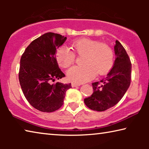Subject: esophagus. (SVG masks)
Masks as SVG:
<instances>
[{"instance_id": "1", "label": "esophagus", "mask_w": 149, "mask_h": 149, "mask_svg": "<svg viewBox=\"0 0 149 149\" xmlns=\"http://www.w3.org/2000/svg\"><path fill=\"white\" fill-rule=\"evenodd\" d=\"M81 84H79V83H76V82H73L72 83V86L73 87H77V86H79Z\"/></svg>"}]
</instances>
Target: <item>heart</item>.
<instances>
[{"label":"heart","mask_w":149,"mask_h":149,"mask_svg":"<svg viewBox=\"0 0 149 149\" xmlns=\"http://www.w3.org/2000/svg\"><path fill=\"white\" fill-rule=\"evenodd\" d=\"M74 51L84 54L83 65H75L67 72L68 78L72 81L83 83L94 77L96 73H107L114 64V52L109 45L97 40L80 39L72 43ZM75 54L68 48L61 47L57 50L56 60L60 65L68 68L74 62Z\"/></svg>","instance_id":"obj_1"}]
</instances>
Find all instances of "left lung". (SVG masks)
Listing matches in <instances>:
<instances>
[{"mask_svg":"<svg viewBox=\"0 0 149 149\" xmlns=\"http://www.w3.org/2000/svg\"><path fill=\"white\" fill-rule=\"evenodd\" d=\"M116 60L107 76L100 81L93 83V93L85 98L84 102L93 110H107L122 99L131 84L132 63L122 44L116 41Z\"/></svg>","mask_w":149,"mask_h":149,"instance_id":"1","label":"left lung"}]
</instances>
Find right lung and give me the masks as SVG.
Returning a JSON list of instances; mask_svg holds the SVG:
<instances>
[{
    "instance_id": "add662e5",
    "label": "right lung",
    "mask_w": 149,
    "mask_h": 149,
    "mask_svg": "<svg viewBox=\"0 0 149 149\" xmlns=\"http://www.w3.org/2000/svg\"><path fill=\"white\" fill-rule=\"evenodd\" d=\"M66 37L47 33L33 41L20 59L19 81L22 91L33 107L52 112L62 107L71 84L52 83L65 77L56 58V49Z\"/></svg>"
}]
</instances>
